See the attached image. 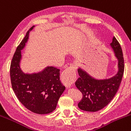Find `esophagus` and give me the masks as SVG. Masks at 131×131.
Returning <instances> with one entry per match:
<instances>
[{"mask_svg":"<svg viewBox=\"0 0 131 131\" xmlns=\"http://www.w3.org/2000/svg\"><path fill=\"white\" fill-rule=\"evenodd\" d=\"M62 82L67 88L71 86L76 79L75 68L74 66H71L63 71L61 75Z\"/></svg>","mask_w":131,"mask_h":131,"instance_id":"esophagus-1","label":"esophagus"}]
</instances>
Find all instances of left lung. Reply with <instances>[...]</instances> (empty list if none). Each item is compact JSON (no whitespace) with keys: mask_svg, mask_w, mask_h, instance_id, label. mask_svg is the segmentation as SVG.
Segmentation results:
<instances>
[{"mask_svg":"<svg viewBox=\"0 0 131 131\" xmlns=\"http://www.w3.org/2000/svg\"><path fill=\"white\" fill-rule=\"evenodd\" d=\"M110 45L118 59V71L115 76L98 80L80 68L78 70L79 78L75 81V85L83 95L78 105L81 110L96 112L103 108L111 102L118 91L124 71V60L121 45L115 36L113 37Z\"/></svg>","mask_w":131,"mask_h":131,"instance_id":"obj_1","label":"left lung"}]
</instances>
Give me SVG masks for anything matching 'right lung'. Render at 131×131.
Returning a JSON list of instances; mask_svg holds the SVG:
<instances>
[{"label":"right lung","mask_w":131,"mask_h":131,"mask_svg":"<svg viewBox=\"0 0 131 131\" xmlns=\"http://www.w3.org/2000/svg\"><path fill=\"white\" fill-rule=\"evenodd\" d=\"M33 27L27 31L13 56L10 67V81L17 99L27 109L37 114H47L56 110L65 86L60 81V69L56 67H48L41 72L33 74L23 73L20 69L21 50Z\"/></svg>","instance_id":"add662e5"}]
</instances>
